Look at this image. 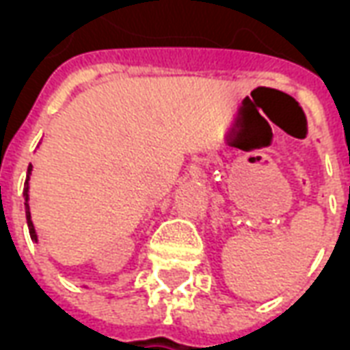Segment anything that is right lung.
I'll return each mask as SVG.
<instances>
[{
  "mask_svg": "<svg viewBox=\"0 0 350 350\" xmlns=\"http://www.w3.org/2000/svg\"><path fill=\"white\" fill-rule=\"evenodd\" d=\"M31 165L27 167V176H26V183H24V198H26V219H27V228H29V236H31V240L37 242V232H35L33 223H31V213H29V204H27V200H29V195H27V191H29V176H31Z\"/></svg>",
  "mask_w": 350,
  "mask_h": 350,
  "instance_id": "add662e5",
  "label": "right lung"
}]
</instances>
